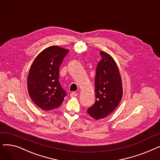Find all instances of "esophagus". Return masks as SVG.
<instances>
[{
  "instance_id": "1",
  "label": "esophagus",
  "mask_w": 160,
  "mask_h": 160,
  "mask_svg": "<svg viewBox=\"0 0 160 160\" xmlns=\"http://www.w3.org/2000/svg\"><path fill=\"white\" fill-rule=\"evenodd\" d=\"M70 96L71 97H76L78 96V94H77V93H76V92H72V93L70 94Z\"/></svg>"
}]
</instances>
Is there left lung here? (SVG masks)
I'll return each instance as SVG.
<instances>
[{"label": "left lung", "instance_id": "8db88e82", "mask_svg": "<svg viewBox=\"0 0 160 160\" xmlns=\"http://www.w3.org/2000/svg\"><path fill=\"white\" fill-rule=\"evenodd\" d=\"M97 66L95 78V102L88 113L98 120L111 113L119 105L122 96L121 77L113 58L104 52Z\"/></svg>", "mask_w": 160, "mask_h": 160}]
</instances>
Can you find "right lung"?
Masks as SVG:
<instances>
[{
	"label": "right lung",
	"mask_w": 160,
	"mask_h": 160,
	"mask_svg": "<svg viewBox=\"0 0 160 160\" xmlns=\"http://www.w3.org/2000/svg\"><path fill=\"white\" fill-rule=\"evenodd\" d=\"M69 51L58 46L49 47L36 57L30 67L28 93L33 102L45 111L58 108L67 95L59 82V70Z\"/></svg>",
	"instance_id": "add662e5"
}]
</instances>
